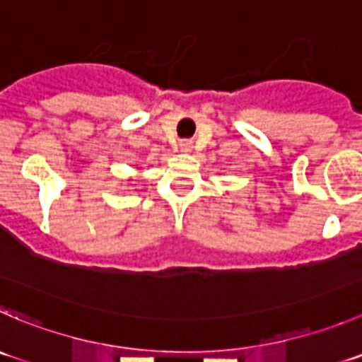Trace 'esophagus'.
I'll list each match as a JSON object with an SVG mask.
<instances>
[{
  "label": "esophagus",
  "instance_id": "1",
  "mask_svg": "<svg viewBox=\"0 0 362 362\" xmlns=\"http://www.w3.org/2000/svg\"><path fill=\"white\" fill-rule=\"evenodd\" d=\"M179 146H181V151H183V153H190V151H192L190 140H183V142L179 144Z\"/></svg>",
  "mask_w": 362,
  "mask_h": 362
}]
</instances>
